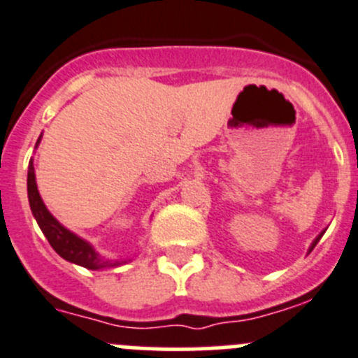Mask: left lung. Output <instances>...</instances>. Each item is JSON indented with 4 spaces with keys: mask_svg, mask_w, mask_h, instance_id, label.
I'll return each instance as SVG.
<instances>
[{
    "mask_svg": "<svg viewBox=\"0 0 358 358\" xmlns=\"http://www.w3.org/2000/svg\"><path fill=\"white\" fill-rule=\"evenodd\" d=\"M323 233H325V231H322V233H320V235L316 236V238H315V242L310 243V247H309V252H310V250H313V249H315V245H316V243L320 242V238H322V236H323Z\"/></svg>",
    "mask_w": 358,
    "mask_h": 358,
    "instance_id": "left-lung-1",
    "label": "left lung"
}]
</instances>
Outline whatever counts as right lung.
Masks as SVG:
<instances>
[{
    "label": "right lung",
    "mask_w": 358,
    "mask_h": 358,
    "mask_svg": "<svg viewBox=\"0 0 358 358\" xmlns=\"http://www.w3.org/2000/svg\"><path fill=\"white\" fill-rule=\"evenodd\" d=\"M40 139L36 141L38 146ZM28 199H29V208H31L33 217L38 222L40 229L45 235V238L49 240L52 249L62 256L63 259L70 263H76L79 266H85L90 270H100V268H113V266H118L122 263H127V259L118 262V259H106L96 252L92 247V243H88L86 240H83L81 236H78L76 233H72L70 229H66L65 226H62L58 220L52 217V213L49 212L48 206L43 205L42 198L38 194V189H36L35 182V168H33V160H29L28 166Z\"/></svg>",
    "instance_id": "add662e5"
}]
</instances>
